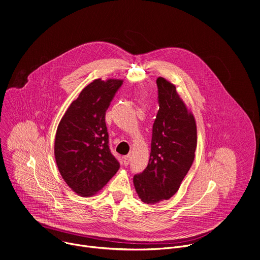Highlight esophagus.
<instances>
[{
	"mask_svg": "<svg viewBox=\"0 0 260 260\" xmlns=\"http://www.w3.org/2000/svg\"><path fill=\"white\" fill-rule=\"evenodd\" d=\"M129 161H131V156L129 155H126V156L123 157V165L124 166H128Z\"/></svg>",
	"mask_w": 260,
	"mask_h": 260,
	"instance_id": "esophagus-1",
	"label": "esophagus"
}]
</instances>
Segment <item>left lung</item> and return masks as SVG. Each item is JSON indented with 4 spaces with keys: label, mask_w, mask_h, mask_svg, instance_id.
<instances>
[{
    "label": "left lung",
    "mask_w": 260,
    "mask_h": 260,
    "mask_svg": "<svg viewBox=\"0 0 260 260\" xmlns=\"http://www.w3.org/2000/svg\"><path fill=\"white\" fill-rule=\"evenodd\" d=\"M159 110L152 128L149 162L134 176L142 202L155 205L171 199L194 160L198 144L193 114L180 98L176 86L162 77L156 80Z\"/></svg>",
    "instance_id": "1"
}]
</instances>
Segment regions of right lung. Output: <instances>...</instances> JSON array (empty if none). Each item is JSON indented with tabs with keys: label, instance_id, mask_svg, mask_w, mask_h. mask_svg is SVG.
<instances>
[{
	"label": "right lung",
	"instance_id": "obj_1",
	"mask_svg": "<svg viewBox=\"0 0 260 260\" xmlns=\"http://www.w3.org/2000/svg\"><path fill=\"white\" fill-rule=\"evenodd\" d=\"M122 82L93 80L72 102L57 126L55 161L68 186L78 196L95 194L120 167L110 151L105 115Z\"/></svg>",
	"mask_w": 260,
	"mask_h": 260
}]
</instances>
